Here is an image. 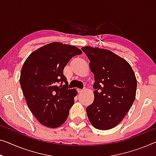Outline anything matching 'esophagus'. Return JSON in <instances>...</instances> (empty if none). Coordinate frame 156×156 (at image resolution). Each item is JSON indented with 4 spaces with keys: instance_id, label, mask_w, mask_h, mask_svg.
Here are the masks:
<instances>
[{
    "instance_id": "1",
    "label": "esophagus",
    "mask_w": 156,
    "mask_h": 156,
    "mask_svg": "<svg viewBox=\"0 0 156 156\" xmlns=\"http://www.w3.org/2000/svg\"><path fill=\"white\" fill-rule=\"evenodd\" d=\"M83 91V89H78V93L82 92Z\"/></svg>"
}]
</instances>
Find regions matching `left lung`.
Listing matches in <instances>:
<instances>
[{
  "label": "left lung",
  "instance_id": "left-lung-1",
  "mask_svg": "<svg viewBox=\"0 0 156 156\" xmlns=\"http://www.w3.org/2000/svg\"><path fill=\"white\" fill-rule=\"evenodd\" d=\"M90 60L94 76V99L86 108L90 122L101 130L112 129L122 121L134 101L136 79L128 62L105 49L81 48Z\"/></svg>",
  "mask_w": 156,
  "mask_h": 156
}]
</instances>
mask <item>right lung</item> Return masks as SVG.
<instances>
[{"label":"right lung","mask_w":156,"mask_h":156,"mask_svg":"<svg viewBox=\"0 0 156 156\" xmlns=\"http://www.w3.org/2000/svg\"><path fill=\"white\" fill-rule=\"evenodd\" d=\"M82 51L73 45L54 42L38 48L23 64L20 85L27 105L39 122L51 128L66 121L77 94L69 89L64 69Z\"/></svg>","instance_id":"right-lung-1"}]
</instances>
